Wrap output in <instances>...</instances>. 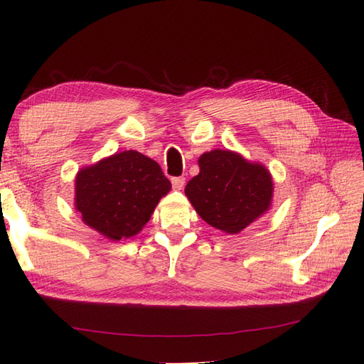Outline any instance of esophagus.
I'll use <instances>...</instances> for the list:
<instances>
[{"instance_id": "esophagus-1", "label": "esophagus", "mask_w": 364, "mask_h": 364, "mask_svg": "<svg viewBox=\"0 0 364 364\" xmlns=\"http://www.w3.org/2000/svg\"><path fill=\"white\" fill-rule=\"evenodd\" d=\"M184 178H181V176H178V178H173V180H171V184H173V189H176V191H181L183 188H184Z\"/></svg>"}]
</instances>
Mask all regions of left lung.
Listing matches in <instances>:
<instances>
[{
    "label": "left lung",
    "mask_w": 364,
    "mask_h": 364,
    "mask_svg": "<svg viewBox=\"0 0 364 364\" xmlns=\"http://www.w3.org/2000/svg\"><path fill=\"white\" fill-rule=\"evenodd\" d=\"M199 175L184 194L199 217L228 234H237L271 208L274 183L269 170L239 152L213 149L197 160Z\"/></svg>",
    "instance_id": "1"
}]
</instances>
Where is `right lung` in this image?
I'll return each mask as SVG.
<instances>
[{
  "mask_svg": "<svg viewBox=\"0 0 364 364\" xmlns=\"http://www.w3.org/2000/svg\"><path fill=\"white\" fill-rule=\"evenodd\" d=\"M170 189L156 160L123 151L78 170L73 205L86 226L120 241L141 232Z\"/></svg>",
  "mask_w": 364,
  "mask_h": 364,
  "instance_id": "obj_1",
  "label": "right lung"
}]
</instances>
